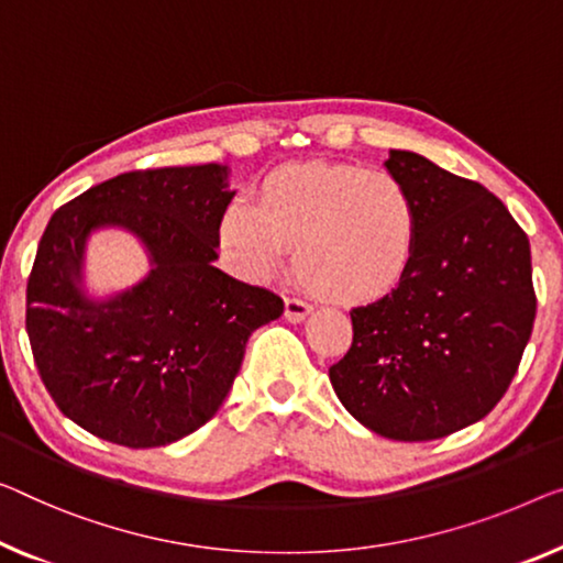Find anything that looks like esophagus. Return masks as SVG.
Here are the masks:
<instances>
[{"instance_id":"34e87169","label":"esophagus","mask_w":563,"mask_h":563,"mask_svg":"<svg viewBox=\"0 0 563 563\" xmlns=\"http://www.w3.org/2000/svg\"><path fill=\"white\" fill-rule=\"evenodd\" d=\"M310 303H306V300L300 298H285V318H288L290 323H300L306 321V316L310 313Z\"/></svg>"}]
</instances>
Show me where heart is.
Masks as SVG:
<instances>
[{"label": "heart", "instance_id": "b5f03b06", "mask_svg": "<svg viewBox=\"0 0 563 563\" xmlns=\"http://www.w3.org/2000/svg\"><path fill=\"white\" fill-rule=\"evenodd\" d=\"M419 212L412 189L389 172L306 162L271 172L257 207L232 201L220 245L242 278L267 280L292 250L298 278L335 303H372L412 271Z\"/></svg>", "mask_w": 563, "mask_h": 563}]
</instances>
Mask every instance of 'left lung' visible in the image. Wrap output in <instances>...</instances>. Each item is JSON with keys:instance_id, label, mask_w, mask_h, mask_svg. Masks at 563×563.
<instances>
[{"instance_id": "left-lung-1", "label": "left lung", "mask_w": 563, "mask_h": 563, "mask_svg": "<svg viewBox=\"0 0 563 563\" xmlns=\"http://www.w3.org/2000/svg\"><path fill=\"white\" fill-rule=\"evenodd\" d=\"M384 166L417 199V257L389 296L351 310L354 341L329 376L372 432L438 440L483 419L514 382L536 318L531 245L483 184L412 151H389Z\"/></svg>"}]
</instances>
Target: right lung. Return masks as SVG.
Instances as JSON below:
<instances>
[{
    "instance_id": "add662e5",
    "label": "right lung",
    "mask_w": 563,
    "mask_h": 563,
    "mask_svg": "<svg viewBox=\"0 0 563 563\" xmlns=\"http://www.w3.org/2000/svg\"><path fill=\"white\" fill-rule=\"evenodd\" d=\"M232 195L228 166H164L96 184L49 217L24 325L42 384L82 430L133 450L187 438L228 397L250 333L280 318V296L214 267ZM100 227L136 233L152 271L93 301L81 253Z\"/></svg>"
}]
</instances>
